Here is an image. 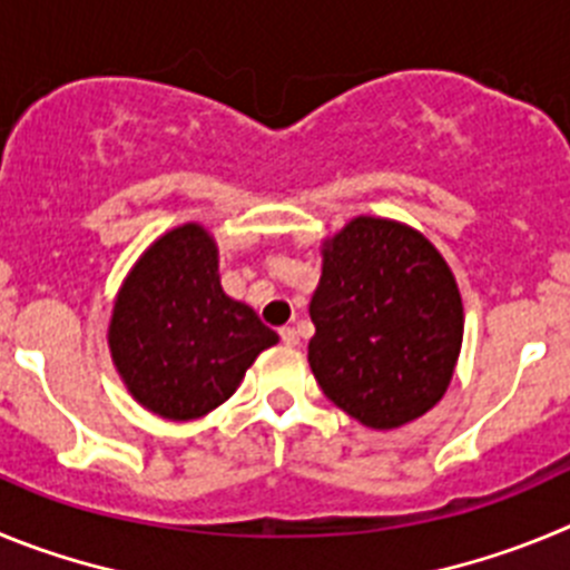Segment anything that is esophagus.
<instances>
[{
	"instance_id": "esophagus-1",
	"label": "esophagus",
	"mask_w": 570,
	"mask_h": 570,
	"mask_svg": "<svg viewBox=\"0 0 570 570\" xmlns=\"http://www.w3.org/2000/svg\"><path fill=\"white\" fill-rule=\"evenodd\" d=\"M281 341H284L286 346H297V332L292 330V326H284V330H281Z\"/></svg>"
}]
</instances>
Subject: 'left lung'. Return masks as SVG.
I'll return each instance as SVG.
<instances>
[{"instance_id": "8db88e82", "label": "left lung", "mask_w": 570, "mask_h": 570, "mask_svg": "<svg viewBox=\"0 0 570 570\" xmlns=\"http://www.w3.org/2000/svg\"><path fill=\"white\" fill-rule=\"evenodd\" d=\"M312 295L317 386L368 429L438 406L463 343V301L443 255L417 229L357 215L323 240Z\"/></svg>"}]
</instances>
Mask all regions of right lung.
Returning <instances> with one entry per match:
<instances>
[{"label": "right lung", "instance_id": "add662e5", "mask_svg": "<svg viewBox=\"0 0 570 570\" xmlns=\"http://www.w3.org/2000/svg\"><path fill=\"white\" fill-rule=\"evenodd\" d=\"M107 343L136 403L164 420H196L233 397L278 335L222 289L213 235L184 224L136 261L112 304Z\"/></svg>", "mask_w": 570, "mask_h": 570}]
</instances>
